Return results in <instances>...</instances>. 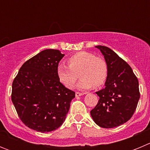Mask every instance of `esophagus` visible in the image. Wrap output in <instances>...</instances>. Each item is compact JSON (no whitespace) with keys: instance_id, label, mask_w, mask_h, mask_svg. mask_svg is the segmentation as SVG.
Wrapping results in <instances>:
<instances>
[{"instance_id":"obj_1","label":"esophagus","mask_w":150,"mask_h":150,"mask_svg":"<svg viewBox=\"0 0 150 150\" xmlns=\"http://www.w3.org/2000/svg\"><path fill=\"white\" fill-rule=\"evenodd\" d=\"M86 93H81V92H76V94H75V95H76V97H79V96H82V95H85Z\"/></svg>"}]
</instances>
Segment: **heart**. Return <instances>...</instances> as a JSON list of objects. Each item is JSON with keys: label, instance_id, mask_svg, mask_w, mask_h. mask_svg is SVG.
Returning a JSON list of instances; mask_svg holds the SVG:
<instances>
[{"label": "heart", "instance_id": "obj_1", "mask_svg": "<svg viewBox=\"0 0 150 150\" xmlns=\"http://www.w3.org/2000/svg\"><path fill=\"white\" fill-rule=\"evenodd\" d=\"M69 66L59 63L56 67L59 81L67 88L74 86L79 72L81 78L77 88L86 90L91 87H100L104 84L108 77V65L104 59L96 57L86 51H80L71 55L67 60Z\"/></svg>", "mask_w": 150, "mask_h": 150}]
</instances>
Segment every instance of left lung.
<instances>
[{"instance_id":"1","label":"left lung","mask_w":150,"mask_h":150,"mask_svg":"<svg viewBox=\"0 0 150 150\" xmlns=\"http://www.w3.org/2000/svg\"><path fill=\"white\" fill-rule=\"evenodd\" d=\"M108 65L105 88L96 91L98 103L90 112L100 127L112 128L124 124L132 118L140 99L138 79L132 67L111 49L96 46Z\"/></svg>"}]
</instances>
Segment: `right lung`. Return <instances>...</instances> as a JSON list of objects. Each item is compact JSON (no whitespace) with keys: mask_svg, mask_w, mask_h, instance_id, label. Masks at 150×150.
<instances>
[{"mask_svg":"<svg viewBox=\"0 0 150 150\" xmlns=\"http://www.w3.org/2000/svg\"><path fill=\"white\" fill-rule=\"evenodd\" d=\"M64 56L59 50H43L22 64L13 82L11 99L18 117L37 132L59 128L75 98L57 77L56 67Z\"/></svg>","mask_w":150,"mask_h":150,"instance_id":"right-lung-1","label":"right lung"}]
</instances>
